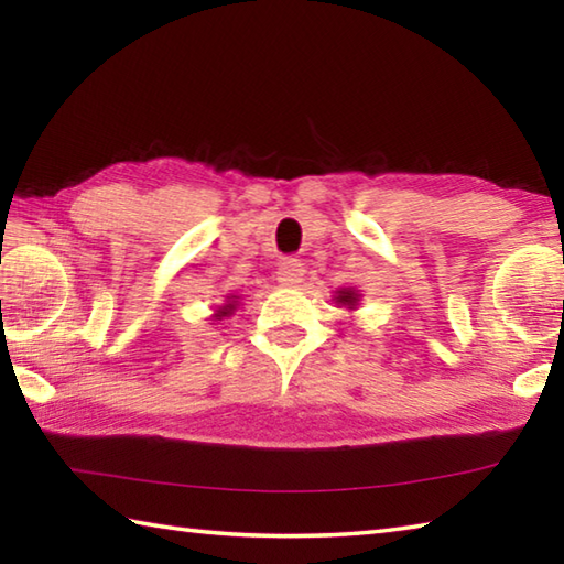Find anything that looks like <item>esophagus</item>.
I'll list each match as a JSON object with an SVG mask.
<instances>
[{
	"label": "esophagus",
	"mask_w": 564,
	"mask_h": 564,
	"mask_svg": "<svg viewBox=\"0 0 564 564\" xmlns=\"http://www.w3.org/2000/svg\"><path fill=\"white\" fill-rule=\"evenodd\" d=\"M303 263L297 259H283L279 263V271H275V279H279V283L283 285H293V283H301L303 281Z\"/></svg>",
	"instance_id": "34e87169"
}]
</instances>
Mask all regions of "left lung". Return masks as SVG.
Returning <instances> with one entry per match:
<instances>
[{
	"label": "left lung",
	"mask_w": 564,
	"mask_h": 564,
	"mask_svg": "<svg viewBox=\"0 0 564 564\" xmlns=\"http://www.w3.org/2000/svg\"><path fill=\"white\" fill-rule=\"evenodd\" d=\"M337 301H339V303H344V305L354 307L358 297H356V293H354V291H339V297H337Z\"/></svg>",
	"instance_id": "1"
}]
</instances>
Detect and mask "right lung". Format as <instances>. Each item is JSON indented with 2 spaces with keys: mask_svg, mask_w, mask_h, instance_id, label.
<instances>
[{
  "mask_svg": "<svg viewBox=\"0 0 564 564\" xmlns=\"http://www.w3.org/2000/svg\"><path fill=\"white\" fill-rule=\"evenodd\" d=\"M232 310H235V305H232V303H227V305H223V307L218 310V315H215V317H227V315L232 313Z\"/></svg>",
  "mask_w": 564,
  "mask_h": 564,
  "instance_id": "obj_1",
  "label": "right lung"
}]
</instances>
